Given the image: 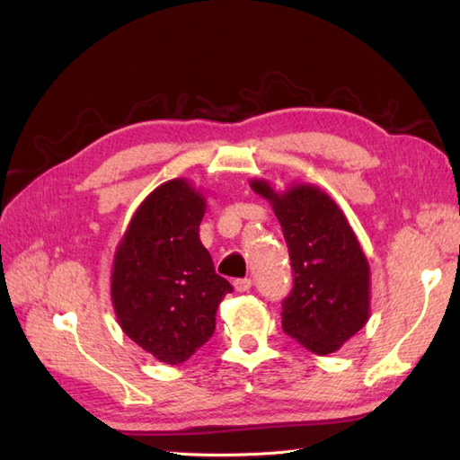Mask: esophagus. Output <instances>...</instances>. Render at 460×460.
<instances>
[{
    "mask_svg": "<svg viewBox=\"0 0 460 460\" xmlns=\"http://www.w3.org/2000/svg\"><path fill=\"white\" fill-rule=\"evenodd\" d=\"M233 287H235L237 292H247L252 287V280L251 279H237L233 282Z\"/></svg>",
    "mask_w": 460,
    "mask_h": 460,
    "instance_id": "esophagus-1",
    "label": "esophagus"
}]
</instances>
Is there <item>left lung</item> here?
<instances>
[{"label": "left lung", "mask_w": 460, "mask_h": 460, "mask_svg": "<svg viewBox=\"0 0 460 460\" xmlns=\"http://www.w3.org/2000/svg\"><path fill=\"white\" fill-rule=\"evenodd\" d=\"M251 188L275 209L295 270L282 300V330L312 354H332L369 318V265L356 233L336 201L314 185L279 193L269 181L252 180Z\"/></svg>", "instance_id": "obj_1"}]
</instances>
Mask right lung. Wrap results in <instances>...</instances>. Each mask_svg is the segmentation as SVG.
Returning <instances> with one entry per match:
<instances>
[{
    "mask_svg": "<svg viewBox=\"0 0 460 460\" xmlns=\"http://www.w3.org/2000/svg\"><path fill=\"white\" fill-rule=\"evenodd\" d=\"M205 198L185 180L155 188L114 255L111 295L124 334L164 364L190 359L215 332L233 290L199 241Z\"/></svg>",
    "mask_w": 460,
    "mask_h": 460,
    "instance_id": "add662e5",
    "label": "right lung"
}]
</instances>
